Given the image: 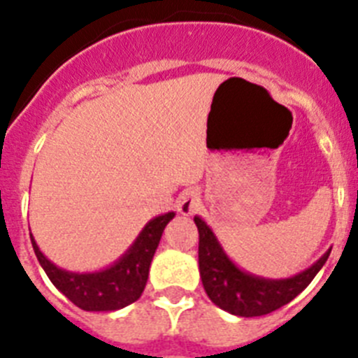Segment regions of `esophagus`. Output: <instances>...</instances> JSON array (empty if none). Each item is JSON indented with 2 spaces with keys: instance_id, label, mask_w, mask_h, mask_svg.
I'll return each instance as SVG.
<instances>
[{
  "instance_id": "obj_1",
  "label": "esophagus",
  "mask_w": 358,
  "mask_h": 358,
  "mask_svg": "<svg viewBox=\"0 0 358 358\" xmlns=\"http://www.w3.org/2000/svg\"><path fill=\"white\" fill-rule=\"evenodd\" d=\"M199 201H201L199 195L195 194V192H189V194H186L185 197L179 201V206L177 208H179V211H181L182 215H192L195 208L199 206Z\"/></svg>"
}]
</instances>
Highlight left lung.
<instances>
[{"instance_id": "1", "label": "left lung", "mask_w": 358, "mask_h": 358, "mask_svg": "<svg viewBox=\"0 0 358 358\" xmlns=\"http://www.w3.org/2000/svg\"><path fill=\"white\" fill-rule=\"evenodd\" d=\"M199 229V271L208 297L217 306L240 317L271 314L290 303L310 285L327 264L331 249L303 273L287 280H265L236 267L224 252L213 231L201 217L194 218Z\"/></svg>"}]
</instances>
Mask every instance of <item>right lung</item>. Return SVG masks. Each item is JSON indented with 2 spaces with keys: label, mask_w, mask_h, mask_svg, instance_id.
Instances as JSON below:
<instances>
[{
  "label": "right lung",
  "mask_w": 358,
  "mask_h": 358,
  "mask_svg": "<svg viewBox=\"0 0 358 358\" xmlns=\"http://www.w3.org/2000/svg\"><path fill=\"white\" fill-rule=\"evenodd\" d=\"M173 211L152 218L118 262L96 273H69L59 268L39 251L30 235L34 252L50 281L73 305L85 312H113L138 301L148 280V268Z\"/></svg>",
  "instance_id": "right-lung-1"
}]
</instances>
